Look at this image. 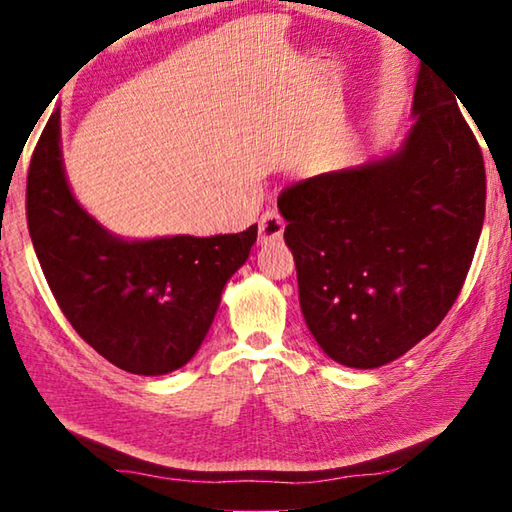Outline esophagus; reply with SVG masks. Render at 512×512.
I'll return each instance as SVG.
<instances>
[{
	"instance_id": "34e87169",
	"label": "esophagus",
	"mask_w": 512,
	"mask_h": 512,
	"mask_svg": "<svg viewBox=\"0 0 512 512\" xmlns=\"http://www.w3.org/2000/svg\"><path fill=\"white\" fill-rule=\"evenodd\" d=\"M284 232V219L277 210H266L259 219V241L268 244V241H277Z\"/></svg>"
}]
</instances>
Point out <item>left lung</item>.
<instances>
[{
  "label": "left lung",
  "instance_id": "1",
  "mask_svg": "<svg viewBox=\"0 0 512 512\" xmlns=\"http://www.w3.org/2000/svg\"><path fill=\"white\" fill-rule=\"evenodd\" d=\"M458 94L418 72L400 149L284 189L300 309L329 359L379 368L452 309L485 216L483 155Z\"/></svg>",
  "mask_w": 512,
  "mask_h": 512
}]
</instances>
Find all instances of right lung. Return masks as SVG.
<instances>
[{"mask_svg":"<svg viewBox=\"0 0 512 512\" xmlns=\"http://www.w3.org/2000/svg\"><path fill=\"white\" fill-rule=\"evenodd\" d=\"M27 221L42 273L76 334L117 368L144 377L192 361L223 287L257 241V225L214 237L112 235L67 183L58 110L31 158Z\"/></svg>","mask_w":512,"mask_h":512,"instance_id":"1","label":"right lung"}]
</instances>
